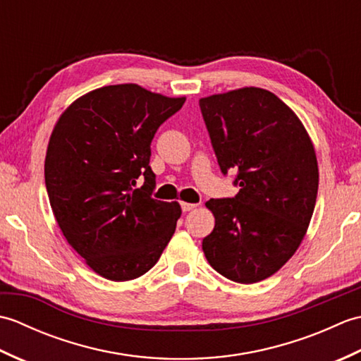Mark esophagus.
<instances>
[{"mask_svg":"<svg viewBox=\"0 0 361 361\" xmlns=\"http://www.w3.org/2000/svg\"><path fill=\"white\" fill-rule=\"evenodd\" d=\"M198 204H195V203H186V202H181V209L185 211V212H188V211H192V209H195Z\"/></svg>","mask_w":361,"mask_h":361,"instance_id":"1","label":"esophagus"}]
</instances>
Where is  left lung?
Wrapping results in <instances>:
<instances>
[{
	"label": "left lung",
	"mask_w": 361,
	"mask_h": 361,
	"mask_svg": "<svg viewBox=\"0 0 361 361\" xmlns=\"http://www.w3.org/2000/svg\"><path fill=\"white\" fill-rule=\"evenodd\" d=\"M220 171L237 172L233 198L206 202L216 217L203 251L214 270L240 283L270 278L295 255L318 194L315 149L278 96L240 88L200 99Z\"/></svg>",
	"instance_id": "obj_1"
}]
</instances>
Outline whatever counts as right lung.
<instances>
[{
	"label": "right lung",
	"mask_w": 361,
	"mask_h": 361,
	"mask_svg": "<svg viewBox=\"0 0 361 361\" xmlns=\"http://www.w3.org/2000/svg\"><path fill=\"white\" fill-rule=\"evenodd\" d=\"M185 101L135 83L102 87L74 101L52 130L44 183L54 217L105 279L147 273L175 233L180 204L152 197L150 144ZM141 176L145 183L136 188Z\"/></svg>",
	"instance_id": "obj_1"
}]
</instances>
